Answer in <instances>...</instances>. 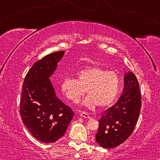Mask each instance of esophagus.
<instances>
[{"mask_svg": "<svg viewBox=\"0 0 160 160\" xmlns=\"http://www.w3.org/2000/svg\"><path fill=\"white\" fill-rule=\"evenodd\" d=\"M80 116H82V117H83V118H90V115H89L88 113L84 112L80 113Z\"/></svg>", "mask_w": 160, "mask_h": 160, "instance_id": "34e87169", "label": "esophagus"}]
</instances>
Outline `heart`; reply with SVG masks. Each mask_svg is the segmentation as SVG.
I'll return each instance as SVG.
<instances>
[{
	"instance_id": "heart-1",
	"label": "heart",
	"mask_w": 160,
	"mask_h": 160,
	"mask_svg": "<svg viewBox=\"0 0 160 160\" xmlns=\"http://www.w3.org/2000/svg\"><path fill=\"white\" fill-rule=\"evenodd\" d=\"M76 79L66 78L62 81L61 90L68 99L78 103L87 90L88 97L84 104L88 107L109 106L115 101L121 88L117 72L106 70L97 66L84 68L75 72Z\"/></svg>"
}]
</instances>
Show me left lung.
Wrapping results in <instances>:
<instances>
[{
	"instance_id": "left-lung-1",
	"label": "left lung",
	"mask_w": 160,
	"mask_h": 160,
	"mask_svg": "<svg viewBox=\"0 0 160 160\" xmlns=\"http://www.w3.org/2000/svg\"><path fill=\"white\" fill-rule=\"evenodd\" d=\"M122 95L115 105L105 111L99 121L95 140L104 148H113L128 138L138 120L141 93L137 78L132 72L124 76Z\"/></svg>"
}]
</instances>
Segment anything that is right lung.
Segmentation results:
<instances>
[{
	"mask_svg": "<svg viewBox=\"0 0 160 160\" xmlns=\"http://www.w3.org/2000/svg\"><path fill=\"white\" fill-rule=\"evenodd\" d=\"M65 51H57L34 63L23 82L20 113L27 128L37 140L54 142L66 132L74 113L56 96L49 77Z\"/></svg>",
	"mask_w": 160,
	"mask_h": 160,
	"instance_id": "add662e5",
	"label": "right lung"
}]
</instances>
